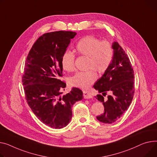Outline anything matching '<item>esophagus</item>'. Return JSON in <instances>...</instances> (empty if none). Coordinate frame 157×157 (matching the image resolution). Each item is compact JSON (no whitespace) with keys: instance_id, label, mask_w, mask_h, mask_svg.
I'll return each instance as SVG.
<instances>
[{"instance_id":"1","label":"esophagus","mask_w":157,"mask_h":157,"mask_svg":"<svg viewBox=\"0 0 157 157\" xmlns=\"http://www.w3.org/2000/svg\"><path fill=\"white\" fill-rule=\"evenodd\" d=\"M83 97H84V98L85 99H90L92 98V95L87 91H83Z\"/></svg>"}]
</instances>
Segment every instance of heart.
<instances>
[{
	"label": "heart",
	"mask_w": 157,
	"mask_h": 157,
	"mask_svg": "<svg viewBox=\"0 0 157 157\" xmlns=\"http://www.w3.org/2000/svg\"><path fill=\"white\" fill-rule=\"evenodd\" d=\"M75 49L79 55L86 56V71L78 72L69 79L70 85L82 90H87L97 78V73L103 74L110 66L113 58L114 51L112 45L107 40L93 36H85L76 44ZM61 64L65 71L72 72L75 70V55L67 50L62 54Z\"/></svg>",
	"instance_id": "obj_1"
}]
</instances>
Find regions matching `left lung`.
Listing matches in <instances>:
<instances>
[{
	"label": "left lung",
	"instance_id": "left-lung-1",
	"mask_svg": "<svg viewBox=\"0 0 157 157\" xmlns=\"http://www.w3.org/2000/svg\"><path fill=\"white\" fill-rule=\"evenodd\" d=\"M112 46L114 54L112 64L93 86L102 93L96 98L104 107V112L97 118L105 124H112L122 117L131 105L135 90L134 71L128 55L117 42ZM108 91L112 95L105 98Z\"/></svg>",
	"mask_w": 157,
	"mask_h": 157
}]
</instances>
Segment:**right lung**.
Wrapping results in <instances>:
<instances>
[{"label":"right lung","mask_w":157,"mask_h":157,"mask_svg":"<svg viewBox=\"0 0 157 157\" xmlns=\"http://www.w3.org/2000/svg\"><path fill=\"white\" fill-rule=\"evenodd\" d=\"M76 35L66 31L44 33L34 43L25 61L22 82L27 103L41 122L54 129L67 126L72 118V106L83 98L77 88L61 96L66 86L59 79L61 58Z\"/></svg>","instance_id":"obj_1"}]
</instances>
